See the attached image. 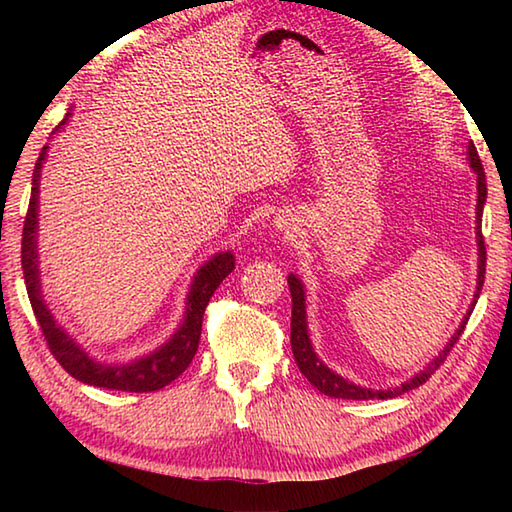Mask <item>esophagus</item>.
Instances as JSON below:
<instances>
[{
  "instance_id": "esophagus-1",
  "label": "esophagus",
  "mask_w": 512,
  "mask_h": 512,
  "mask_svg": "<svg viewBox=\"0 0 512 512\" xmlns=\"http://www.w3.org/2000/svg\"><path fill=\"white\" fill-rule=\"evenodd\" d=\"M277 225H280V228H284V225H282V223H277Z\"/></svg>"
}]
</instances>
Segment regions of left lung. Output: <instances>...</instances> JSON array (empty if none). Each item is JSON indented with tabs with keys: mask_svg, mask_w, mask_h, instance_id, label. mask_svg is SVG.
I'll return each mask as SVG.
<instances>
[{
	"mask_svg": "<svg viewBox=\"0 0 512 512\" xmlns=\"http://www.w3.org/2000/svg\"><path fill=\"white\" fill-rule=\"evenodd\" d=\"M467 160H470V167L476 173V246H479V273H476V291H474V300L467 314L463 316L461 325L454 332L452 339L445 345V350L438 354L436 359L427 363V368L420 370L418 375H413L409 381H404L402 386L397 388H388V391H372V388H363L352 384V381L343 379L341 375L329 370L323 361L316 357L314 348H311V339H309V329H307V305H305V287L298 280L296 275H289V289H291V350H293V359H296L298 368L302 375L309 379L311 386H316L320 393H325L329 397H339V400H388V397H397L411 388L422 386L433 372H436L440 366H443L449 350L454 348V343L461 339L463 329L467 325V318H470L472 309L476 305V298L483 289V280H485V244H483V235H481V216H483V205H485V196H488V187H485V171L483 164L479 160V153H476V146L470 142L467 144Z\"/></svg>",
	"mask_w": 512,
	"mask_h": 512,
	"instance_id": "left-lung-1",
	"label": "left lung"
}]
</instances>
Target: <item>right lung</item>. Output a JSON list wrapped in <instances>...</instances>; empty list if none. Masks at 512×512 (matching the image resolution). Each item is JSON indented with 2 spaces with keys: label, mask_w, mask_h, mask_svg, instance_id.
<instances>
[{
  "label": "right lung",
  "mask_w": 512,
  "mask_h": 512,
  "mask_svg": "<svg viewBox=\"0 0 512 512\" xmlns=\"http://www.w3.org/2000/svg\"><path fill=\"white\" fill-rule=\"evenodd\" d=\"M67 117L60 121L58 128L67 124ZM56 128V131H58ZM45 144L40 151V158L36 160V169H33V187H31V201L27 210V219H24L22 230V271H24V284H27V293L36 314L38 325L45 334V341L49 345L51 354L74 379L83 381V384L110 388V391H128V393H151L160 391L167 384H171L178 375H183L185 368L192 363L194 354L198 350V341H201V327H203V314L210 298L219 284L232 273L235 268V255L230 250L225 253H216L210 262H205L194 275L192 287L187 293L185 302V318L176 334L171 336L167 343H162L158 350L146 354V357L135 359L131 363H101L94 361L88 352L81 350V345L69 336L63 327L56 323L51 316L49 307L42 298L40 287V268H38V194H40V173L42 164L47 158Z\"/></svg>",
  "instance_id": "1"
}]
</instances>
